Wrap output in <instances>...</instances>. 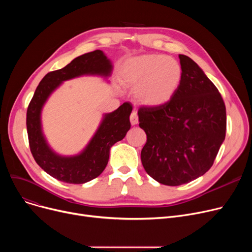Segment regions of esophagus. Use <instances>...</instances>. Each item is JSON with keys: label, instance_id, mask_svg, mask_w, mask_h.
<instances>
[{"label": "esophagus", "instance_id": "1", "mask_svg": "<svg viewBox=\"0 0 252 252\" xmlns=\"http://www.w3.org/2000/svg\"><path fill=\"white\" fill-rule=\"evenodd\" d=\"M129 121H130V124L133 125V126H135V125H137V124L139 123L138 114H137V112H136V111H133V112H131V114H130V116H129Z\"/></svg>", "mask_w": 252, "mask_h": 252}]
</instances>
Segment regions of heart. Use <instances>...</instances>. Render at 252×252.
I'll return each mask as SVG.
<instances>
[{"mask_svg":"<svg viewBox=\"0 0 252 252\" xmlns=\"http://www.w3.org/2000/svg\"><path fill=\"white\" fill-rule=\"evenodd\" d=\"M183 78L176 59L158 54L129 58L121 69L123 84L134 91L137 102L146 107H160L176 96Z\"/></svg>","mask_w":252,"mask_h":252,"instance_id":"b5f03b06","label":"heart"}]
</instances>
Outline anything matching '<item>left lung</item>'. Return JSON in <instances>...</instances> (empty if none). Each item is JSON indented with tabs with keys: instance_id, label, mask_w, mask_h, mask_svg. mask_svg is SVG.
Segmentation results:
<instances>
[{
	"instance_id": "obj_1",
	"label": "left lung",
	"mask_w": 252,
	"mask_h": 252,
	"mask_svg": "<svg viewBox=\"0 0 252 252\" xmlns=\"http://www.w3.org/2000/svg\"><path fill=\"white\" fill-rule=\"evenodd\" d=\"M179 58L183 78L173 100L138 111L139 126L147 135L142 164L166 186L203 176L214 164L227 127L226 106L216 86L190 57Z\"/></svg>"
}]
</instances>
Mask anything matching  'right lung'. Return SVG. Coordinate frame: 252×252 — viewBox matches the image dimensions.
<instances>
[{
    "label": "right lung",
    "mask_w": 252,
    "mask_h": 252,
    "mask_svg": "<svg viewBox=\"0 0 252 252\" xmlns=\"http://www.w3.org/2000/svg\"><path fill=\"white\" fill-rule=\"evenodd\" d=\"M113 69L112 62L101 50L74 58L65 67L49 72L37 86L26 113L30 147L36 163L47 174L69 184H85L102 174L109 160L110 148L123 140L130 128L129 115L133 107L128 102L104 113L100 125L85 148L74 155H61L53 150L44 134L42 111L50 96L64 82L81 76L107 78Z\"/></svg>",
    "instance_id": "obj_1"
}]
</instances>
